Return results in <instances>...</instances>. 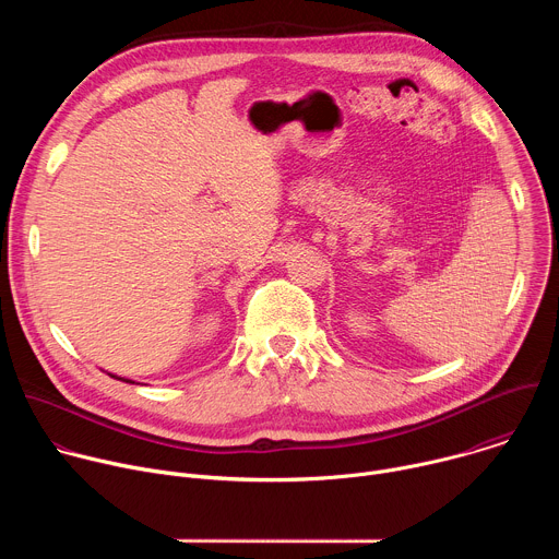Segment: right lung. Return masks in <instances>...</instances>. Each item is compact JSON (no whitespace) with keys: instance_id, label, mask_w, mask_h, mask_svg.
<instances>
[{"instance_id":"right-lung-1","label":"right lung","mask_w":559,"mask_h":559,"mask_svg":"<svg viewBox=\"0 0 559 559\" xmlns=\"http://www.w3.org/2000/svg\"><path fill=\"white\" fill-rule=\"evenodd\" d=\"M115 378V376H112ZM119 380H123V378H119ZM126 382H132V380H126Z\"/></svg>"}]
</instances>
